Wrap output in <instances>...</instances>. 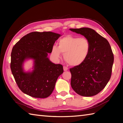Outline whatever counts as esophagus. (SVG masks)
Here are the masks:
<instances>
[{
    "label": "esophagus",
    "mask_w": 123,
    "mask_h": 123,
    "mask_svg": "<svg viewBox=\"0 0 123 123\" xmlns=\"http://www.w3.org/2000/svg\"><path fill=\"white\" fill-rule=\"evenodd\" d=\"M63 70L64 71H67V70H68V68L66 66H63Z\"/></svg>",
    "instance_id": "34e87169"
}]
</instances>
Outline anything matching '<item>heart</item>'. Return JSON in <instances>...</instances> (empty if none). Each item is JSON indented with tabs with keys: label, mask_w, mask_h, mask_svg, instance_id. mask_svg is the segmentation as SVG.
Here are the masks:
<instances>
[{
	"label": "heart",
	"mask_w": 123,
	"mask_h": 123,
	"mask_svg": "<svg viewBox=\"0 0 123 123\" xmlns=\"http://www.w3.org/2000/svg\"><path fill=\"white\" fill-rule=\"evenodd\" d=\"M59 46L54 45L52 53L56 58H60L64 54L66 61L72 66H80L89 54L90 44L87 38L68 35L60 39Z\"/></svg>",
	"instance_id": "b5f03b06"
}]
</instances>
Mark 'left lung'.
<instances>
[{"label": "left lung", "mask_w": 123, "mask_h": 123, "mask_svg": "<svg viewBox=\"0 0 123 123\" xmlns=\"http://www.w3.org/2000/svg\"><path fill=\"white\" fill-rule=\"evenodd\" d=\"M70 31L84 36L90 44V51L86 61L70 69L71 86L78 95H96L110 80L114 54L108 41L90 28H71Z\"/></svg>", "instance_id": "1"}]
</instances>
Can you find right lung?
<instances>
[{
	"mask_svg": "<svg viewBox=\"0 0 123 123\" xmlns=\"http://www.w3.org/2000/svg\"><path fill=\"white\" fill-rule=\"evenodd\" d=\"M61 35L51 32H31L20 39L12 48L10 69L18 87L32 97L45 98L53 92L62 65L49 61L54 44ZM34 60V70L26 73L22 65L25 59Z\"/></svg>",
	"mask_w": 123,
	"mask_h": 123,
	"instance_id": "obj_1",
	"label": "right lung"
}]
</instances>
